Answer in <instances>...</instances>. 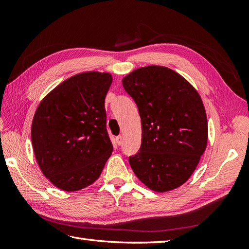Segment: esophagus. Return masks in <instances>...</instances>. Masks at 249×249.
<instances>
[{
	"label": "esophagus",
	"mask_w": 249,
	"mask_h": 249,
	"mask_svg": "<svg viewBox=\"0 0 249 249\" xmlns=\"http://www.w3.org/2000/svg\"><path fill=\"white\" fill-rule=\"evenodd\" d=\"M115 141H116V143H118V145H121L122 143H123V136H118V137H116Z\"/></svg>",
	"instance_id": "1"
}]
</instances>
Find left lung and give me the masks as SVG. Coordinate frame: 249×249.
<instances>
[{
    "mask_svg": "<svg viewBox=\"0 0 249 249\" xmlns=\"http://www.w3.org/2000/svg\"><path fill=\"white\" fill-rule=\"evenodd\" d=\"M122 83L141 118V146L129 157L131 169L155 192L178 188L192 176L208 143L202 99L186 79L165 66L140 67Z\"/></svg>",
    "mask_w": 249,
    "mask_h": 249,
    "instance_id": "1",
    "label": "left lung"
}]
</instances>
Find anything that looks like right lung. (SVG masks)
<instances>
[{
  "label": "right lung",
  "mask_w": 249,
  "mask_h": 249,
  "mask_svg": "<svg viewBox=\"0 0 249 249\" xmlns=\"http://www.w3.org/2000/svg\"><path fill=\"white\" fill-rule=\"evenodd\" d=\"M109 72L86 71L66 79L44 97L32 122L37 163L49 181L76 192L99 178L113 146L106 128Z\"/></svg>",
  "instance_id": "add662e5"
}]
</instances>
